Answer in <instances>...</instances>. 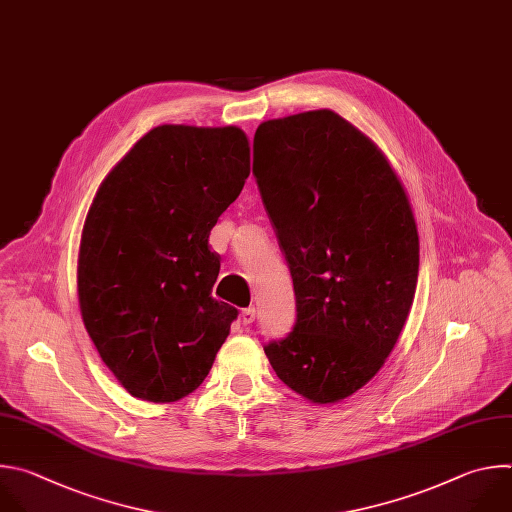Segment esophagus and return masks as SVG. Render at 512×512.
<instances>
[{
  "instance_id": "34e87169",
  "label": "esophagus",
  "mask_w": 512,
  "mask_h": 512,
  "mask_svg": "<svg viewBox=\"0 0 512 512\" xmlns=\"http://www.w3.org/2000/svg\"><path fill=\"white\" fill-rule=\"evenodd\" d=\"M240 319H242V325H252L254 323V319H256V309H252V306H250V309H244L242 311V315H240Z\"/></svg>"
}]
</instances>
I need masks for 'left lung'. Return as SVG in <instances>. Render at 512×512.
I'll list each match as a JSON object with an SVG mask.
<instances>
[{
  "mask_svg": "<svg viewBox=\"0 0 512 512\" xmlns=\"http://www.w3.org/2000/svg\"><path fill=\"white\" fill-rule=\"evenodd\" d=\"M254 175L296 294L292 333L264 353L294 393L337 403L377 375L410 315V197L383 151L331 109L260 123Z\"/></svg>",
  "mask_w": 512,
  "mask_h": 512,
  "instance_id": "1",
  "label": "left lung"
}]
</instances>
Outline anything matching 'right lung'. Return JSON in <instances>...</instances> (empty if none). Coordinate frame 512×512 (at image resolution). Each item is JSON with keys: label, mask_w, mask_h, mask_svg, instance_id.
I'll return each mask as SVG.
<instances>
[{"label": "right lung", "mask_w": 512, "mask_h": 512, "mask_svg": "<svg viewBox=\"0 0 512 512\" xmlns=\"http://www.w3.org/2000/svg\"><path fill=\"white\" fill-rule=\"evenodd\" d=\"M250 175L240 127L159 125L102 179L78 250V302L105 365L133 395L183 399L238 317L212 288L210 232Z\"/></svg>", "instance_id": "1"}]
</instances>
